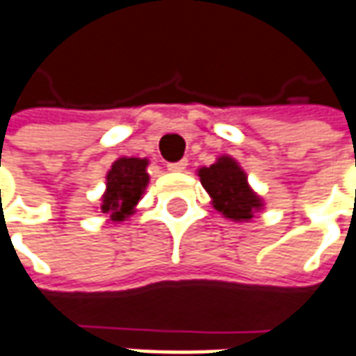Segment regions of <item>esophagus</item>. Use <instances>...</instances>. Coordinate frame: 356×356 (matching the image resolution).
Wrapping results in <instances>:
<instances>
[{"label":"esophagus","mask_w":356,"mask_h":356,"mask_svg":"<svg viewBox=\"0 0 356 356\" xmlns=\"http://www.w3.org/2000/svg\"><path fill=\"white\" fill-rule=\"evenodd\" d=\"M185 168H187V159H181V161H171V163H168L169 171H183Z\"/></svg>","instance_id":"esophagus-1"}]
</instances>
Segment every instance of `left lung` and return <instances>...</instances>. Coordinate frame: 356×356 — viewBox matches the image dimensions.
Segmentation results:
<instances>
[{
  "mask_svg": "<svg viewBox=\"0 0 356 356\" xmlns=\"http://www.w3.org/2000/svg\"><path fill=\"white\" fill-rule=\"evenodd\" d=\"M198 177L214 200V209L226 218L249 220L259 210L261 200L249 188L243 169L228 156H222L210 168L200 169Z\"/></svg>",
  "mask_w": 356,
  "mask_h": 356,
  "instance_id": "obj_1",
  "label": "left lung"
}]
</instances>
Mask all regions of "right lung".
Segmentation results:
<instances>
[{
  "mask_svg": "<svg viewBox=\"0 0 356 356\" xmlns=\"http://www.w3.org/2000/svg\"><path fill=\"white\" fill-rule=\"evenodd\" d=\"M147 161L140 158H120L107 173V193L103 197L101 210L111 220L120 222L138 204L147 185Z\"/></svg>",
  "mask_w": 356,
  "mask_h": 356,
  "instance_id": "obj_1",
  "label": "right lung"
}]
</instances>
